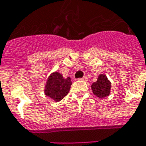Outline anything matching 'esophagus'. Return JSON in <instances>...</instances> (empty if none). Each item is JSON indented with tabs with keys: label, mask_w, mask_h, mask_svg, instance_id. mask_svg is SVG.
I'll list each match as a JSON object with an SVG mask.
<instances>
[{
	"label": "esophagus",
	"mask_w": 146,
	"mask_h": 146,
	"mask_svg": "<svg viewBox=\"0 0 146 146\" xmlns=\"http://www.w3.org/2000/svg\"><path fill=\"white\" fill-rule=\"evenodd\" d=\"M80 80H84V81H87V80H88V77L86 76H84L82 78H80Z\"/></svg>",
	"instance_id": "esophagus-1"
}]
</instances>
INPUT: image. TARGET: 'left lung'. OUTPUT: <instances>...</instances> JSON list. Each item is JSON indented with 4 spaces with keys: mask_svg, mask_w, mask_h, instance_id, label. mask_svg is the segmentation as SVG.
Returning <instances> with one entry per match:
<instances>
[{
    "mask_svg": "<svg viewBox=\"0 0 146 146\" xmlns=\"http://www.w3.org/2000/svg\"><path fill=\"white\" fill-rule=\"evenodd\" d=\"M111 88V83L106 75L101 74L98 77L97 81L92 85V92L99 98H106L109 96Z\"/></svg>",
    "mask_w": 146,
    "mask_h": 146,
    "instance_id": "1",
    "label": "left lung"
}]
</instances>
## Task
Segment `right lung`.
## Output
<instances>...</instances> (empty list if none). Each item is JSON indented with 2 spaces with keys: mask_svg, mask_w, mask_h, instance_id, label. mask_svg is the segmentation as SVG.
Instances as JSON below:
<instances>
[{
  "mask_svg": "<svg viewBox=\"0 0 146 146\" xmlns=\"http://www.w3.org/2000/svg\"><path fill=\"white\" fill-rule=\"evenodd\" d=\"M72 81L70 77L65 79L58 72L51 73L44 88L45 95L55 102L61 101L69 93Z\"/></svg>",
  "mask_w": 146,
  "mask_h": 146,
  "instance_id": "add662e5",
  "label": "right lung"
}]
</instances>
